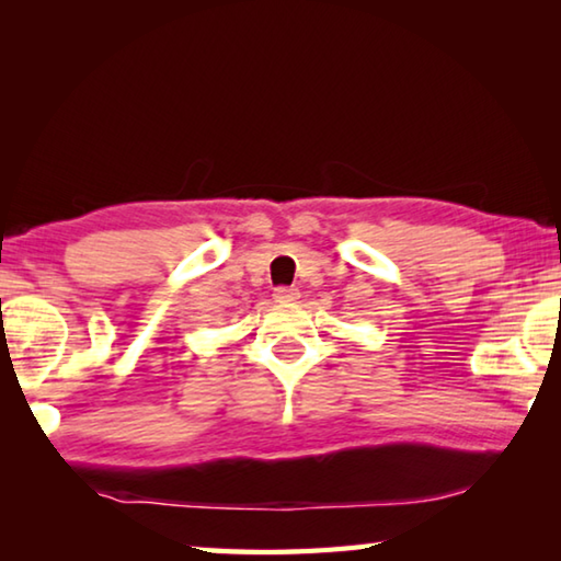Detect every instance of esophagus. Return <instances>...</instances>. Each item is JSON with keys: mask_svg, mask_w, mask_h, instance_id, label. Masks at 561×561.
<instances>
[{"mask_svg": "<svg viewBox=\"0 0 561 561\" xmlns=\"http://www.w3.org/2000/svg\"><path fill=\"white\" fill-rule=\"evenodd\" d=\"M274 299L282 301V304L297 301L299 299V289L297 287H277V289H274Z\"/></svg>", "mask_w": 561, "mask_h": 561, "instance_id": "34e87169", "label": "esophagus"}]
</instances>
